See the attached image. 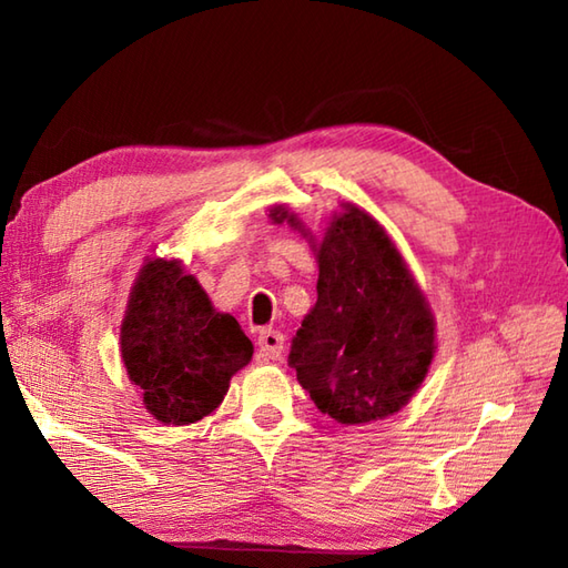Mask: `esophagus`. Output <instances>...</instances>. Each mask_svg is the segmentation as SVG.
<instances>
[{"instance_id": "1", "label": "esophagus", "mask_w": 568, "mask_h": 568, "mask_svg": "<svg viewBox=\"0 0 568 568\" xmlns=\"http://www.w3.org/2000/svg\"><path fill=\"white\" fill-rule=\"evenodd\" d=\"M283 334L277 329H261L258 332V352L263 358H281L283 356Z\"/></svg>"}]
</instances>
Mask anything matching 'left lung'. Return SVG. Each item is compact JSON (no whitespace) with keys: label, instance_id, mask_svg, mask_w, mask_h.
I'll return each instance as SVG.
<instances>
[{"label":"left lung","instance_id":"1","mask_svg":"<svg viewBox=\"0 0 568 568\" xmlns=\"http://www.w3.org/2000/svg\"><path fill=\"white\" fill-rule=\"evenodd\" d=\"M285 216L273 210L275 222ZM317 258V305L293 336L287 364L322 413L342 425L388 417L413 397L432 364L427 300L364 210L334 216Z\"/></svg>","mask_w":568,"mask_h":568}]
</instances>
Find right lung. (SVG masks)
<instances>
[{
  "mask_svg": "<svg viewBox=\"0 0 568 568\" xmlns=\"http://www.w3.org/2000/svg\"><path fill=\"white\" fill-rule=\"evenodd\" d=\"M251 356L239 322L214 312L178 261L143 265L122 324V358L155 419L190 425L210 415Z\"/></svg>",
  "mask_w": 568,
  "mask_h": 568,
  "instance_id": "add662e5",
  "label": "right lung"
}]
</instances>
